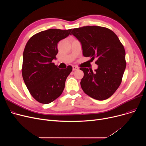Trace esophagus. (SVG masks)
<instances>
[{
    "label": "esophagus",
    "mask_w": 146,
    "mask_h": 146,
    "mask_svg": "<svg viewBox=\"0 0 146 146\" xmlns=\"http://www.w3.org/2000/svg\"><path fill=\"white\" fill-rule=\"evenodd\" d=\"M79 69V68L77 66H73V70L75 71V70H78Z\"/></svg>",
    "instance_id": "obj_1"
}]
</instances>
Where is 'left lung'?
<instances>
[{
	"label": "left lung",
	"mask_w": 146,
	"mask_h": 146,
	"mask_svg": "<svg viewBox=\"0 0 146 146\" xmlns=\"http://www.w3.org/2000/svg\"><path fill=\"white\" fill-rule=\"evenodd\" d=\"M73 35L80 42L83 54L90 57L98 67H81L84 73L80 85L84 92L96 100L111 97L122 81L126 67L125 51L118 37L111 29L99 26H86L72 29Z\"/></svg>",
	"instance_id": "obj_1"
}]
</instances>
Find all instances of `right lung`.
I'll return each instance as SVG.
<instances>
[{"label": "right lung", "mask_w": 146, "mask_h": 146, "mask_svg": "<svg viewBox=\"0 0 146 146\" xmlns=\"http://www.w3.org/2000/svg\"><path fill=\"white\" fill-rule=\"evenodd\" d=\"M72 29H50L33 35L23 53L22 74L29 93L36 101L47 104L58 98L72 67H57L52 61L58 53V42L70 34Z\"/></svg>", "instance_id": "right-lung-1"}]
</instances>
